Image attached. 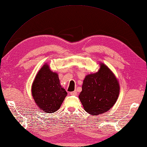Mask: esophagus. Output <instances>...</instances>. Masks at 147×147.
I'll return each mask as SVG.
<instances>
[{
	"label": "esophagus",
	"mask_w": 147,
	"mask_h": 147,
	"mask_svg": "<svg viewBox=\"0 0 147 147\" xmlns=\"http://www.w3.org/2000/svg\"><path fill=\"white\" fill-rule=\"evenodd\" d=\"M70 94L71 95H77V91H74V92H70Z\"/></svg>",
	"instance_id": "obj_1"
}]
</instances>
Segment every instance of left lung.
I'll use <instances>...</instances> for the list:
<instances>
[{"label": "left lung", "mask_w": 147, "mask_h": 147, "mask_svg": "<svg viewBox=\"0 0 147 147\" xmlns=\"http://www.w3.org/2000/svg\"><path fill=\"white\" fill-rule=\"evenodd\" d=\"M119 93L118 80L107 66L101 64L98 72L86 77L79 98L86 111L98 115L113 106Z\"/></svg>", "instance_id": "obj_1"}]
</instances>
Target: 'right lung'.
<instances>
[{"mask_svg":"<svg viewBox=\"0 0 147 147\" xmlns=\"http://www.w3.org/2000/svg\"><path fill=\"white\" fill-rule=\"evenodd\" d=\"M32 94L38 107L45 112L51 113L60 107L67 93L61 87L57 74L52 72L45 64L34 81Z\"/></svg>","mask_w":147,"mask_h":147,"instance_id":"right-lung-1","label":"right lung"}]
</instances>
